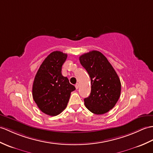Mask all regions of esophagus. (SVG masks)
Here are the masks:
<instances>
[{"label": "esophagus", "instance_id": "1", "mask_svg": "<svg viewBox=\"0 0 153 153\" xmlns=\"http://www.w3.org/2000/svg\"><path fill=\"white\" fill-rule=\"evenodd\" d=\"M75 87H76V89H77V88H79V83H76V84L75 85Z\"/></svg>", "mask_w": 153, "mask_h": 153}]
</instances>
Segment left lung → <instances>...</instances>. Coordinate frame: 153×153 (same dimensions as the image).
Listing matches in <instances>:
<instances>
[{
    "label": "left lung",
    "mask_w": 153,
    "mask_h": 153,
    "mask_svg": "<svg viewBox=\"0 0 153 153\" xmlns=\"http://www.w3.org/2000/svg\"><path fill=\"white\" fill-rule=\"evenodd\" d=\"M79 61L91 77V92L84 99L85 107L97 115L108 112L120 95L121 84L115 70L100 51H91L79 56Z\"/></svg>",
    "instance_id": "obj_1"
}]
</instances>
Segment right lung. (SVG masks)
<instances>
[{"mask_svg": "<svg viewBox=\"0 0 153 153\" xmlns=\"http://www.w3.org/2000/svg\"><path fill=\"white\" fill-rule=\"evenodd\" d=\"M67 54L55 51L51 53L42 63L35 76L33 97L41 111L50 116H56L65 109L71 93L76 90L61 70Z\"/></svg>", "mask_w": 153, "mask_h": 153, "instance_id": "1", "label": "right lung"}]
</instances>
